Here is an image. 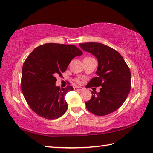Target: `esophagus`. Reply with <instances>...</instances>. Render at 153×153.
Masks as SVG:
<instances>
[{
	"mask_svg": "<svg viewBox=\"0 0 153 153\" xmlns=\"http://www.w3.org/2000/svg\"><path fill=\"white\" fill-rule=\"evenodd\" d=\"M74 90H76V91H81V90H83V88H81V87H79V86H74Z\"/></svg>",
	"mask_w": 153,
	"mask_h": 153,
	"instance_id": "obj_1",
	"label": "esophagus"
}]
</instances>
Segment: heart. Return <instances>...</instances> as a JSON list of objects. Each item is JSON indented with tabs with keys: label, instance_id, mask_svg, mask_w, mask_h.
Returning <instances> with one entry per match:
<instances>
[{
	"label": "heart",
	"instance_id": "obj_1",
	"mask_svg": "<svg viewBox=\"0 0 153 153\" xmlns=\"http://www.w3.org/2000/svg\"><path fill=\"white\" fill-rule=\"evenodd\" d=\"M76 82H79L80 81H79V80H76Z\"/></svg>",
	"mask_w": 153,
	"mask_h": 153
}]
</instances>
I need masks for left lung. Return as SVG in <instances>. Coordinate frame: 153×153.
<instances>
[{
  "mask_svg": "<svg viewBox=\"0 0 153 153\" xmlns=\"http://www.w3.org/2000/svg\"><path fill=\"white\" fill-rule=\"evenodd\" d=\"M83 50L93 54L98 61L97 76L87 84L88 88L99 87L100 92L91 91L86 102L87 109L97 116L113 113L124 103L131 89V73L123 56L117 50L103 44H79Z\"/></svg>",
  "mask_w": 153,
  "mask_h": 153,
  "instance_id": "8db88e82",
  "label": "left lung"
}]
</instances>
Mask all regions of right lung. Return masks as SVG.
<instances>
[{
    "mask_svg": "<svg viewBox=\"0 0 153 153\" xmlns=\"http://www.w3.org/2000/svg\"><path fill=\"white\" fill-rule=\"evenodd\" d=\"M82 54L74 45L46 43L36 47L27 57L22 68V90L36 114L52 120L65 113V95L73 88L56 86V76H62L71 60Z\"/></svg>",
    "mask_w": 153,
    "mask_h": 153,
    "instance_id": "right-lung-1",
    "label": "right lung"
}]
</instances>
